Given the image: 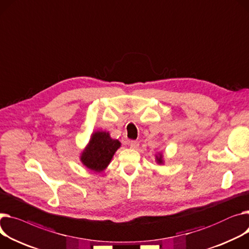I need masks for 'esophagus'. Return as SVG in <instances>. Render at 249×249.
I'll use <instances>...</instances> for the list:
<instances>
[{
    "label": "esophagus",
    "instance_id": "1",
    "mask_svg": "<svg viewBox=\"0 0 249 249\" xmlns=\"http://www.w3.org/2000/svg\"><path fill=\"white\" fill-rule=\"evenodd\" d=\"M138 146H139L138 141H135V140L130 141V147H131V148H137Z\"/></svg>",
    "mask_w": 249,
    "mask_h": 249
}]
</instances>
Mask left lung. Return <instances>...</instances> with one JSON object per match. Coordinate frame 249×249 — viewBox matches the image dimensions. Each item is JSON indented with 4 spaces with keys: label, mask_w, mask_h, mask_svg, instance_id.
<instances>
[{
    "label": "left lung",
    "mask_w": 249,
    "mask_h": 249,
    "mask_svg": "<svg viewBox=\"0 0 249 249\" xmlns=\"http://www.w3.org/2000/svg\"><path fill=\"white\" fill-rule=\"evenodd\" d=\"M156 161L158 164H163L164 161H163V156L161 153H159L158 155H156Z\"/></svg>",
    "instance_id": "obj_1"
}]
</instances>
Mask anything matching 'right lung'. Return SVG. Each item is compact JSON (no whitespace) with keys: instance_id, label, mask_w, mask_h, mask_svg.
I'll list each match as a JSON object with an SVG mask.
<instances>
[{"instance_id":"right-lung-1","label":"right lung","mask_w":249,"mask_h":249,"mask_svg":"<svg viewBox=\"0 0 249 249\" xmlns=\"http://www.w3.org/2000/svg\"><path fill=\"white\" fill-rule=\"evenodd\" d=\"M121 143L112 139L109 132L96 131L81 154V162L95 172H101L107 168L115 152L120 148Z\"/></svg>"}]
</instances>
